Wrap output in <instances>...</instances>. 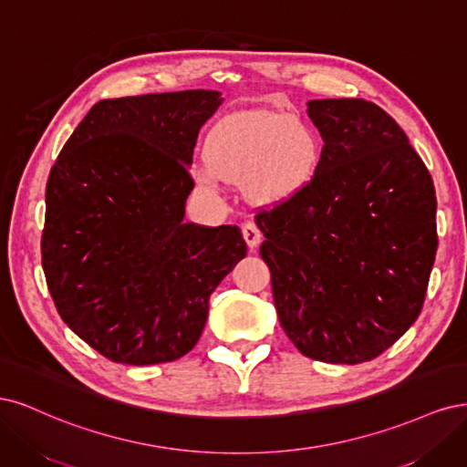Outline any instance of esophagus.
<instances>
[{"instance_id": "1", "label": "esophagus", "mask_w": 467, "mask_h": 467, "mask_svg": "<svg viewBox=\"0 0 467 467\" xmlns=\"http://www.w3.org/2000/svg\"><path fill=\"white\" fill-rule=\"evenodd\" d=\"M243 236H244V240H246V244L250 246V248H255L260 244V240H262V233H260V229L255 227L254 223H246V224H243Z\"/></svg>"}]
</instances>
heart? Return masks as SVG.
I'll return each mask as SVG.
<instances>
[{"label":"heart","mask_w":467,"mask_h":467,"mask_svg":"<svg viewBox=\"0 0 467 467\" xmlns=\"http://www.w3.org/2000/svg\"><path fill=\"white\" fill-rule=\"evenodd\" d=\"M322 138L310 124L287 112H240L209 133V167L193 172L195 182L217 192L223 180L243 182L255 202L279 205L305 193L322 167Z\"/></svg>","instance_id":"b5f03b06"}]
</instances>
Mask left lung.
<instances>
[{
  "label": "left lung",
  "mask_w": 467,
  "mask_h": 467,
  "mask_svg": "<svg viewBox=\"0 0 467 467\" xmlns=\"http://www.w3.org/2000/svg\"><path fill=\"white\" fill-rule=\"evenodd\" d=\"M322 167L298 198L255 224L285 334L305 357L357 365L408 332L423 308L436 246L432 178L374 102H308Z\"/></svg>",
  "instance_id": "1"
}]
</instances>
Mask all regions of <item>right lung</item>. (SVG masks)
<instances>
[{"label": "right lung", "mask_w": 467, "mask_h": 467, "mask_svg": "<svg viewBox=\"0 0 467 467\" xmlns=\"http://www.w3.org/2000/svg\"><path fill=\"white\" fill-rule=\"evenodd\" d=\"M221 102L203 88L100 100L50 171L44 275L71 332L114 363L192 351L209 296L246 255L238 227L184 223L188 164Z\"/></svg>", "instance_id": "obj_1"}]
</instances>
